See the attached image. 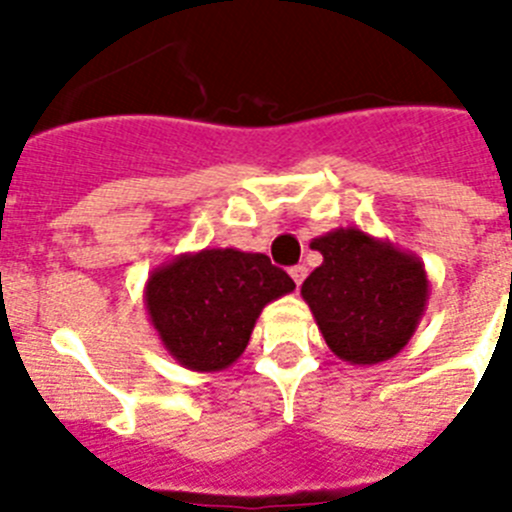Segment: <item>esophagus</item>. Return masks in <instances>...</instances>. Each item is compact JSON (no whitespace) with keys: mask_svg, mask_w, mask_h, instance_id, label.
<instances>
[{"mask_svg":"<svg viewBox=\"0 0 512 512\" xmlns=\"http://www.w3.org/2000/svg\"><path fill=\"white\" fill-rule=\"evenodd\" d=\"M289 277L295 279V284H297V287H300V284L305 282V277H307V269L302 264L300 266H292V269H289Z\"/></svg>","mask_w":512,"mask_h":512,"instance_id":"34e87169","label":"esophagus"}]
</instances>
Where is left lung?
<instances>
[{"label":"left lung","instance_id":"left-lung-1","mask_svg":"<svg viewBox=\"0 0 512 512\" xmlns=\"http://www.w3.org/2000/svg\"><path fill=\"white\" fill-rule=\"evenodd\" d=\"M310 246L323 253V264L300 295L330 351L354 366L400 354L431 295L423 261L361 228L330 230Z\"/></svg>","mask_w":512,"mask_h":512}]
</instances>
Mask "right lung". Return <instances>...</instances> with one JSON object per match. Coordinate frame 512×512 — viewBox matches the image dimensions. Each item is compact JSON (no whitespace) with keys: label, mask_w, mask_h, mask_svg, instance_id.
Wrapping results in <instances>:
<instances>
[{"label":"right lung","mask_w":512,"mask_h":512,"mask_svg":"<svg viewBox=\"0 0 512 512\" xmlns=\"http://www.w3.org/2000/svg\"><path fill=\"white\" fill-rule=\"evenodd\" d=\"M292 289L287 271L264 253L202 248L153 269L143 300L171 359L215 374L241 359L261 310Z\"/></svg>","instance_id":"right-lung-1"}]
</instances>
